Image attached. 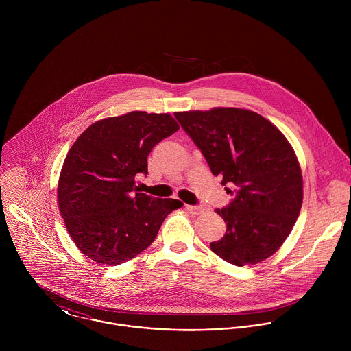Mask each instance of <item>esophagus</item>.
<instances>
[{
	"instance_id": "34e87169",
	"label": "esophagus",
	"mask_w": 351,
	"mask_h": 351,
	"mask_svg": "<svg viewBox=\"0 0 351 351\" xmlns=\"http://www.w3.org/2000/svg\"><path fill=\"white\" fill-rule=\"evenodd\" d=\"M186 209L192 213V215H200L206 210L205 205H186Z\"/></svg>"
}]
</instances>
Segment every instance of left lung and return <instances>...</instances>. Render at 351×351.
Masks as SVG:
<instances>
[{"label": "left lung", "mask_w": 351, "mask_h": 351, "mask_svg": "<svg viewBox=\"0 0 351 351\" xmlns=\"http://www.w3.org/2000/svg\"><path fill=\"white\" fill-rule=\"evenodd\" d=\"M221 185L235 199L216 212L226 235L210 243L224 261L246 266L271 256L291 234L302 204L300 163L282 132L263 116L241 108L176 112ZM232 193L230 188H226Z\"/></svg>", "instance_id": "left-lung-1"}]
</instances>
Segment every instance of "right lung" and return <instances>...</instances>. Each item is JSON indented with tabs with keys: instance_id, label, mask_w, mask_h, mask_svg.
I'll use <instances>...</instances> for the list:
<instances>
[{
	"instance_id": "add662e5",
	"label": "right lung",
	"mask_w": 351,
	"mask_h": 351,
	"mask_svg": "<svg viewBox=\"0 0 351 351\" xmlns=\"http://www.w3.org/2000/svg\"><path fill=\"white\" fill-rule=\"evenodd\" d=\"M180 130L169 113L134 110L88 127L67 152L58 182L66 228L88 258L116 266L146 250L166 216L182 206L173 199L135 193V176L147 174L155 145Z\"/></svg>"
}]
</instances>
